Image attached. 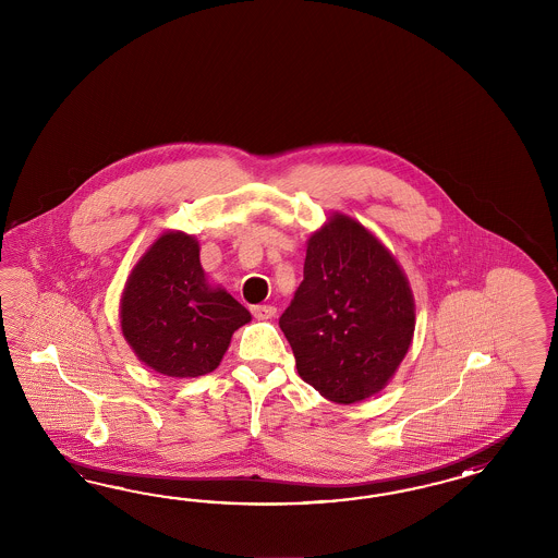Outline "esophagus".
<instances>
[{
  "mask_svg": "<svg viewBox=\"0 0 558 558\" xmlns=\"http://www.w3.org/2000/svg\"><path fill=\"white\" fill-rule=\"evenodd\" d=\"M252 313H254L255 319L268 322V319H271V317L276 315V306H271V304H257V306L252 308Z\"/></svg>",
  "mask_w": 558,
  "mask_h": 558,
  "instance_id": "1",
  "label": "esophagus"
}]
</instances>
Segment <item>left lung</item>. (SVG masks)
Instances as JSON below:
<instances>
[{
  "label": "left lung",
  "instance_id": "1",
  "mask_svg": "<svg viewBox=\"0 0 558 558\" xmlns=\"http://www.w3.org/2000/svg\"><path fill=\"white\" fill-rule=\"evenodd\" d=\"M304 383L352 405L389 385L415 331L405 271L357 220L333 213L306 243L304 280L280 317Z\"/></svg>",
  "mask_w": 558,
  "mask_h": 558
}]
</instances>
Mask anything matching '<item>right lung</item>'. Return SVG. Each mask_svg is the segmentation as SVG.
Returning <instances> with one entry per match:
<instances>
[{"instance_id": "1", "label": "right lung", "mask_w": 558, "mask_h": 558, "mask_svg": "<svg viewBox=\"0 0 558 558\" xmlns=\"http://www.w3.org/2000/svg\"><path fill=\"white\" fill-rule=\"evenodd\" d=\"M250 311L210 287L198 241L166 231L138 259L120 299L122 336L149 368L173 378L215 371Z\"/></svg>"}]
</instances>
